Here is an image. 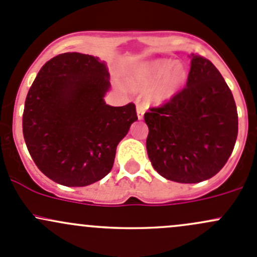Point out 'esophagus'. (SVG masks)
I'll use <instances>...</instances> for the list:
<instances>
[{"instance_id": "esophagus-1", "label": "esophagus", "mask_w": 257, "mask_h": 257, "mask_svg": "<svg viewBox=\"0 0 257 257\" xmlns=\"http://www.w3.org/2000/svg\"><path fill=\"white\" fill-rule=\"evenodd\" d=\"M145 113V107L143 104L137 105V115H138V119H143Z\"/></svg>"}]
</instances>
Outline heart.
I'll use <instances>...</instances> for the list:
<instances>
[{"instance_id":"obj_1","label":"heart","mask_w":257,"mask_h":257,"mask_svg":"<svg viewBox=\"0 0 257 257\" xmlns=\"http://www.w3.org/2000/svg\"><path fill=\"white\" fill-rule=\"evenodd\" d=\"M185 69L181 64H174L172 59H158L141 64L132 72L129 82L138 89H149L157 84L154 99L163 102L177 93L185 80Z\"/></svg>"}]
</instances>
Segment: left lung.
I'll use <instances>...</instances> for the list:
<instances>
[{
	"mask_svg": "<svg viewBox=\"0 0 257 257\" xmlns=\"http://www.w3.org/2000/svg\"><path fill=\"white\" fill-rule=\"evenodd\" d=\"M190 58L186 87L144 114L153 168L184 184L216 175L234 150L239 129L236 104L220 72L204 57Z\"/></svg>",
	"mask_w": 257,
	"mask_h": 257,
	"instance_id": "8db88e82",
	"label": "left lung"
}]
</instances>
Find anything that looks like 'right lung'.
Masks as SVG:
<instances>
[{"mask_svg":"<svg viewBox=\"0 0 257 257\" xmlns=\"http://www.w3.org/2000/svg\"><path fill=\"white\" fill-rule=\"evenodd\" d=\"M104 62L67 52L41 68L26 97L22 128L38 169L64 186H87L112 170L116 145L138 119L134 103L105 104Z\"/></svg>","mask_w":257,"mask_h":257,"instance_id":"1","label":"right lung"}]
</instances>
